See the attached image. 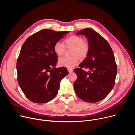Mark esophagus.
<instances>
[{
    "label": "esophagus",
    "instance_id": "1",
    "mask_svg": "<svg viewBox=\"0 0 135 135\" xmlns=\"http://www.w3.org/2000/svg\"><path fill=\"white\" fill-rule=\"evenodd\" d=\"M68 70L69 71V73H71L73 71V69L72 68H68Z\"/></svg>",
    "mask_w": 135,
    "mask_h": 135
}]
</instances>
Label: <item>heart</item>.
I'll use <instances>...</instances> for the list:
<instances>
[{"instance_id": "1", "label": "heart", "mask_w": 135, "mask_h": 135, "mask_svg": "<svg viewBox=\"0 0 135 135\" xmlns=\"http://www.w3.org/2000/svg\"><path fill=\"white\" fill-rule=\"evenodd\" d=\"M65 45L60 42H56L53 46L54 52L59 56L65 53L66 47H72L70 57H62L59 59V64L61 66L71 68L79 63V57H85L90 51V45L88 42L84 41L83 38L76 35H71L64 40Z\"/></svg>"}]
</instances>
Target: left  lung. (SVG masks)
Segmentation results:
<instances>
[{"instance_id":"obj_1","label":"left lung","mask_w":135,"mask_h":135,"mask_svg":"<svg viewBox=\"0 0 135 135\" xmlns=\"http://www.w3.org/2000/svg\"><path fill=\"white\" fill-rule=\"evenodd\" d=\"M88 38L90 51L85 59L74 69L78 78L74 83L76 94L82 100L95 103L102 100L115 85L117 66L108 42L92 29L77 32ZM83 68L89 70L88 72Z\"/></svg>"}]
</instances>
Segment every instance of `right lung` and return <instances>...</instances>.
Returning <instances> with one entry per match:
<instances>
[{
	"label": "right lung",
	"instance_id": "right-lung-1",
	"mask_svg": "<svg viewBox=\"0 0 135 135\" xmlns=\"http://www.w3.org/2000/svg\"><path fill=\"white\" fill-rule=\"evenodd\" d=\"M69 31L43 29L29 37L16 62L17 81L26 97L38 104L47 103L57 93L60 82L68 74L65 67L55 68L53 46Z\"/></svg>",
	"mask_w": 135,
	"mask_h": 135
}]
</instances>
